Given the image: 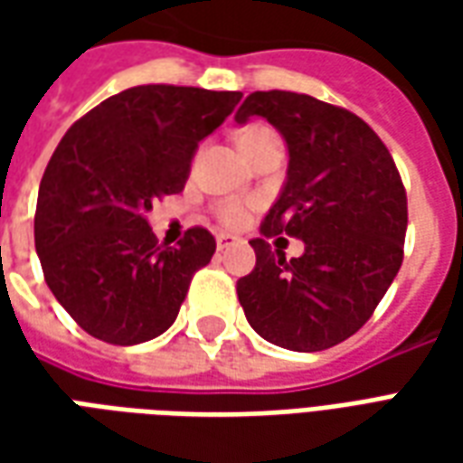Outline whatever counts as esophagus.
<instances>
[{
    "mask_svg": "<svg viewBox=\"0 0 463 463\" xmlns=\"http://www.w3.org/2000/svg\"><path fill=\"white\" fill-rule=\"evenodd\" d=\"M238 242V238H232V235H225V232H221L218 238H215V245H218V250H228V248H232Z\"/></svg>",
    "mask_w": 463,
    "mask_h": 463,
    "instance_id": "1",
    "label": "esophagus"
}]
</instances>
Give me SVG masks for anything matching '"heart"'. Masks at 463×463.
Masks as SVG:
<instances>
[{
	"label": "heart",
	"instance_id": "heart-1",
	"mask_svg": "<svg viewBox=\"0 0 463 463\" xmlns=\"http://www.w3.org/2000/svg\"><path fill=\"white\" fill-rule=\"evenodd\" d=\"M270 136H278V133L272 131V128H268V126H262V123H252L248 128H242L241 136H238V143H241L242 148V146H250V143L270 138ZM221 218L222 222H228V225H241V222H245V218H248V211H245L242 205H238V203H228V205H222L221 208Z\"/></svg>",
	"mask_w": 463,
	"mask_h": 463
}]
</instances>
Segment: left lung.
Returning a JSON list of instances; mask_svg holds the SVG:
<instances>
[{"instance_id":"obj_1","label":"left lung","mask_w":463,"mask_h":463,"mask_svg":"<svg viewBox=\"0 0 463 463\" xmlns=\"http://www.w3.org/2000/svg\"><path fill=\"white\" fill-rule=\"evenodd\" d=\"M260 116L288 146L280 195L250 241L238 300L262 340L292 352L335 347L372 317L402 268L407 193L387 146L359 116L295 91H255L235 121ZM306 242L284 260L268 237Z\"/></svg>"}]
</instances>
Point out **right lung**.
<instances>
[{
	"mask_svg": "<svg viewBox=\"0 0 463 463\" xmlns=\"http://www.w3.org/2000/svg\"><path fill=\"white\" fill-rule=\"evenodd\" d=\"M241 99L133 86L91 109L56 146L39 185L36 255L49 290L91 337L128 347L175 322L215 241L191 228L178 248H161L146 213L156 198L183 191L198 143Z\"/></svg>",
	"mask_w": 463,
	"mask_h": 463,
	"instance_id": "obj_1",
	"label": "right lung"
}]
</instances>
